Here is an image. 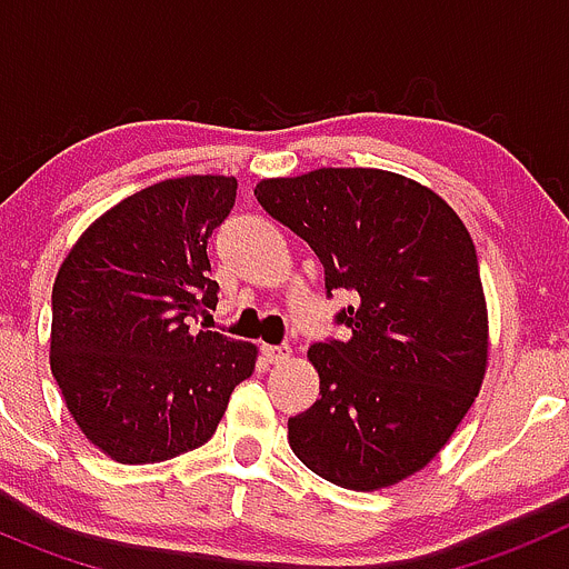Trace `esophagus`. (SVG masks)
Instances as JSON below:
<instances>
[{"label": "esophagus", "instance_id": "34e87169", "mask_svg": "<svg viewBox=\"0 0 569 569\" xmlns=\"http://www.w3.org/2000/svg\"><path fill=\"white\" fill-rule=\"evenodd\" d=\"M261 353H264V359L270 361V365H284V361H290V356H293V350H290L288 345H268L261 347Z\"/></svg>", "mask_w": 569, "mask_h": 569}]
</instances>
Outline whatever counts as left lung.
Here are the masks:
<instances>
[{"mask_svg": "<svg viewBox=\"0 0 569 569\" xmlns=\"http://www.w3.org/2000/svg\"><path fill=\"white\" fill-rule=\"evenodd\" d=\"M256 199L308 241L347 339L310 345L319 401L288 421L316 476L379 490L419 472L453 436L487 367L476 248L453 208L399 173L321 168L264 179Z\"/></svg>", "mask_w": 569, "mask_h": 569, "instance_id": "obj_1", "label": "left lung"}]
</instances>
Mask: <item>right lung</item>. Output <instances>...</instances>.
Masks as SVG:
<instances>
[{
  "mask_svg": "<svg viewBox=\"0 0 569 569\" xmlns=\"http://www.w3.org/2000/svg\"><path fill=\"white\" fill-rule=\"evenodd\" d=\"M233 202V176L150 184L99 216L59 268L50 370L88 441L122 465L202 447L253 373V345L190 328L219 301L208 239Z\"/></svg>",
  "mask_w": 569,
  "mask_h": 569,
  "instance_id": "1",
  "label": "right lung"
}]
</instances>
